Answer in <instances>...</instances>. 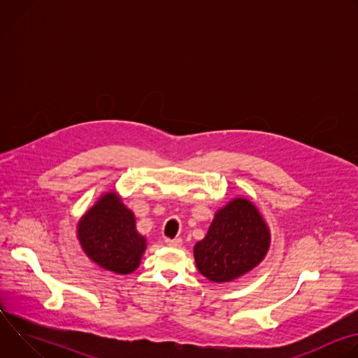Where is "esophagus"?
<instances>
[{
	"instance_id": "esophagus-1",
	"label": "esophagus",
	"mask_w": 358,
	"mask_h": 358,
	"mask_svg": "<svg viewBox=\"0 0 358 358\" xmlns=\"http://www.w3.org/2000/svg\"><path fill=\"white\" fill-rule=\"evenodd\" d=\"M166 243L171 248H180L182 245V241H181V238H174V239L166 238Z\"/></svg>"
}]
</instances>
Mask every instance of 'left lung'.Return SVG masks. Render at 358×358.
I'll list each match as a JSON object with an SVG mask.
<instances>
[{
  "label": "left lung",
  "mask_w": 358,
  "mask_h": 358,
  "mask_svg": "<svg viewBox=\"0 0 358 358\" xmlns=\"http://www.w3.org/2000/svg\"><path fill=\"white\" fill-rule=\"evenodd\" d=\"M271 234L262 215L245 198L221 208L202 241L194 246L198 271L207 279L231 282L252 271L269 249Z\"/></svg>",
  "instance_id": "1"
}]
</instances>
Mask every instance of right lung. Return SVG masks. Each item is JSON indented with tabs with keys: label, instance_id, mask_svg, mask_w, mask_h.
Listing matches in <instances>:
<instances>
[{
	"label": "right lung",
	"instance_id": "add662e5",
	"mask_svg": "<svg viewBox=\"0 0 358 358\" xmlns=\"http://www.w3.org/2000/svg\"><path fill=\"white\" fill-rule=\"evenodd\" d=\"M78 238L94 264L119 275L136 271L145 249V238L136 229L134 214L116 192L105 194L82 217Z\"/></svg>",
	"mask_w": 358,
	"mask_h": 358
}]
</instances>
